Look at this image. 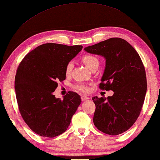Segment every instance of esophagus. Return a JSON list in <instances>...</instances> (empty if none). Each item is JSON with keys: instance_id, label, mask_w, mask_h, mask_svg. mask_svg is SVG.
Segmentation results:
<instances>
[{"instance_id": "1", "label": "esophagus", "mask_w": 160, "mask_h": 160, "mask_svg": "<svg viewBox=\"0 0 160 160\" xmlns=\"http://www.w3.org/2000/svg\"><path fill=\"white\" fill-rule=\"evenodd\" d=\"M81 99L82 101H85L87 99H89V97L87 96H81Z\"/></svg>"}]
</instances>
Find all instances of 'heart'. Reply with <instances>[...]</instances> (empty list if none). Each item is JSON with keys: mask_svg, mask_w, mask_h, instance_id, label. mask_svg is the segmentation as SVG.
<instances>
[{"mask_svg": "<svg viewBox=\"0 0 160 160\" xmlns=\"http://www.w3.org/2000/svg\"><path fill=\"white\" fill-rule=\"evenodd\" d=\"M82 62L85 63V66L88 67L89 70H92L93 68H97L99 66V59L98 58L93 54H85L83 55L81 58ZM74 63L72 61H70L68 62L66 65L65 68V72L66 75H70L71 72H72V68H73ZM74 88L82 93H87L89 91V86L85 83H78L76 85H74Z\"/></svg>", "mask_w": 160, "mask_h": 160, "instance_id": "obj_1", "label": "heart"}]
</instances>
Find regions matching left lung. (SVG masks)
Listing matches in <instances>:
<instances>
[{
	"mask_svg": "<svg viewBox=\"0 0 160 160\" xmlns=\"http://www.w3.org/2000/svg\"><path fill=\"white\" fill-rule=\"evenodd\" d=\"M85 50L106 58L99 88L114 92L107 98L92 97L96 106L94 125L107 134H120L135 123L143 105L147 90L143 63L135 49L120 38L88 46Z\"/></svg>",
	"mask_w": 160,
	"mask_h": 160,
	"instance_id": "8db88e82",
	"label": "left lung"
}]
</instances>
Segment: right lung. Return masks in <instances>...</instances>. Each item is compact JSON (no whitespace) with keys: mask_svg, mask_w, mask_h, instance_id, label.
Instances as JSON below:
<instances>
[{"mask_svg":"<svg viewBox=\"0 0 160 160\" xmlns=\"http://www.w3.org/2000/svg\"><path fill=\"white\" fill-rule=\"evenodd\" d=\"M82 49V45L45 43L26 55L17 69L14 89L19 112L39 136L54 138L66 132L81 103L76 92H68L63 100L53 92L57 82L66 79V63Z\"/></svg>","mask_w":160,"mask_h":160,"instance_id":"1","label":"right lung"}]
</instances>
